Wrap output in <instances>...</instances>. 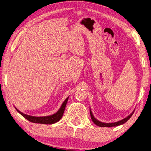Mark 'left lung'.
<instances>
[{"label": "left lung", "instance_id": "8db88e82", "mask_svg": "<svg viewBox=\"0 0 151 151\" xmlns=\"http://www.w3.org/2000/svg\"><path fill=\"white\" fill-rule=\"evenodd\" d=\"M68 101V98L67 99H65V101L63 102L62 104L61 108L60 109V110L57 112L56 114H53V115L48 116H42V117H36V116H32L27 115V114H25L22 113L21 111L15 108L17 110V111L18 113H20L24 118H25L27 120L32 123H35V124H55V123H57L61 119L64 114V111H65L66 104H67V102Z\"/></svg>", "mask_w": 151, "mask_h": 151}]
</instances>
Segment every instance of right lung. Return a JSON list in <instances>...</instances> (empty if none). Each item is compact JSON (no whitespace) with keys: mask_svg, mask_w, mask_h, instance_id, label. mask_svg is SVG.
I'll return each instance as SVG.
<instances>
[{"mask_svg":"<svg viewBox=\"0 0 151 151\" xmlns=\"http://www.w3.org/2000/svg\"><path fill=\"white\" fill-rule=\"evenodd\" d=\"M90 114H91V120H92L93 122L96 125H97L98 126H101V127H111V126L121 125V124L126 123V121L129 120L130 118L131 117V116H132V114H131V115H129V116L125 118V119H123V120H121L120 121H118V122H116V123H113V124H105V123H101V122H100V121L96 120V119H95L94 117H93V116L92 113H91V111L90 112Z\"/></svg>","mask_w":151,"mask_h":151,"instance_id":"1","label":"right lung"}]
</instances>
